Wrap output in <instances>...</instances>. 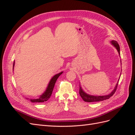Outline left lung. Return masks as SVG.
I'll return each mask as SVG.
<instances>
[{"label":"left lung","mask_w":135,"mask_h":135,"mask_svg":"<svg viewBox=\"0 0 135 135\" xmlns=\"http://www.w3.org/2000/svg\"><path fill=\"white\" fill-rule=\"evenodd\" d=\"M110 42H111L112 44L114 46V47L116 48L118 53H119V54L120 55V47L118 42L115 41V40H112ZM118 81L117 82L115 88H114V90H113V91L110 93H109V95H105V96H93V95H88V94L86 93L83 90L82 88H81V87H80V85H79V95L84 101L88 102V103L101 101H103L107 99H109L110 97H112L114 95V93H115V92L116 91L118 84Z\"/></svg>","instance_id":"1"}]
</instances>
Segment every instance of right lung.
I'll return each instance as SVG.
<instances>
[{
  "instance_id": "right-lung-1",
  "label": "right lung",
  "mask_w": 135,
  "mask_h": 135,
  "mask_svg": "<svg viewBox=\"0 0 135 135\" xmlns=\"http://www.w3.org/2000/svg\"><path fill=\"white\" fill-rule=\"evenodd\" d=\"M15 66V61L13 62V67L14 68ZM63 72H61L59 74H57L55 75H54L52 78V79H51L50 83H49L48 87L46 89V91H45L42 95H40L38 99H30V101L32 102V103H43L44 101H47L49 99H50L52 93V91L54 90V88L55 86V84L56 83V81L57 79H58V78L60 76V75L62 74ZM26 99H28V98H26Z\"/></svg>"
}]
</instances>
